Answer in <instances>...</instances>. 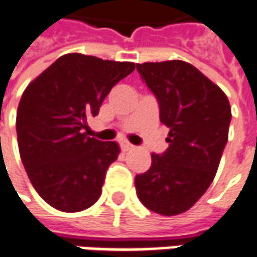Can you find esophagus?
Masks as SVG:
<instances>
[{
    "label": "esophagus",
    "instance_id": "34e87169",
    "mask_svg": "<svg viewBox=\"0 0 257 257\" xmlns=\"http://www.w3.org/2000/svg\"><path fill=\"white\" fill-rule=\"evenodd\" d=\"M121 147H122L123 152H129V150H134V149H135L134 145H131V143H128V142H122Z\"/></svg>",
    "mask_w": 257,
    "mask_h": 257
}]
</instances>
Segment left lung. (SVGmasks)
Segmentation results:
<instances>
[{
	"instance_id": "obj_1",
	"label": "left lung",
	"mask_w": 257,
	"mask_h": 257,
	"mask_svg": "<svg viewBox=\"0 0 257 257\" xmlns=\"http://www.w3.org/2000/svg\"><path fill=\"white\" fill-rule=\"evenodd\" d=\"M138 72L160 104L170 128L166 153L136 175L138 197L161 216H177L196 203L216 177L228 141L231 105L225 93L189 62H143Z\"/></svg>"
}]
</instances>
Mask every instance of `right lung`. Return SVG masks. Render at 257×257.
<instances>
[{
  "label": "right lung",
  "mask_w": 257,
  "mask_h": 257,
  "mask_svg": "<svg viewBox=\"0 0 257 257\" xmlns=\"http://www.w3.org/2000/svg\"><path fill=\"white\" fill-rule=\"evenodd\" d=\"M135 66L65 54L23 91L16 112L19 154L36 192L54 209L75 213L98 200L105 171L121 150L116 142L89 138L83 129Z\"/></svg>",
  "instance_id": "obj_1"
}]
</instances>
